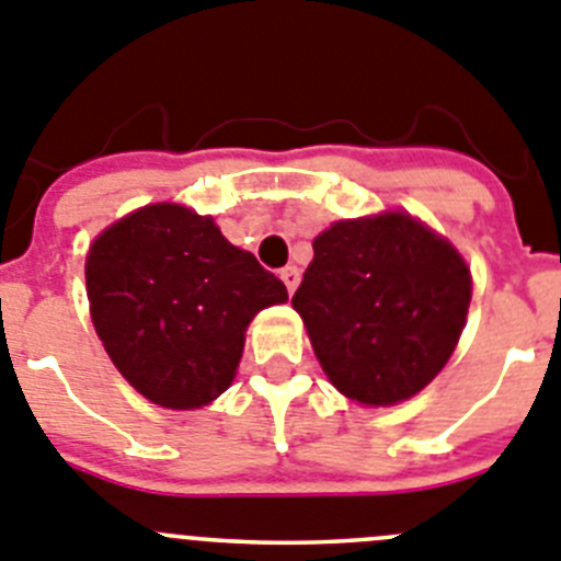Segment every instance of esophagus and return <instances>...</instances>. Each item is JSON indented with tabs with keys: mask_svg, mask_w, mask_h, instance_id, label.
Segmentation results:
<instances>
[{
	"mask_svg": "<svg viewBox=\"0 0 561 561\" xmlns=\"http://www.w3.org/2000/svg\"><path fill=\"white\" fill-rule=\"evenodd\" d=\"M279 276H282V282H285L287 293L296 290V285H299V268H296V265H285V268L279 271Z\"/></svg>",
	"mask_w": 561,
	"mask_h": 561,
	"instance_id": "34e87169",
	"label": "esophagus"
}]
</instances>
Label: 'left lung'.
<instances>
[{
  "label": "left lung",
  "instance_id": "left-lung-1",
  "mask_svg": "<svg viewBox=\"0 0 561 561\" xmlns=\"http://www.w3.org/2000/svg\"><path fill=\"white\" fill-rule=\"evenodd\" d=\"M312 251L293 307L332 386L363 405L422 391L463 330L472 282L461 254L400 211L341 220Z\"/></svg>",
  "mask_w": 561,
  "mask_h": 561
}]
</instances>
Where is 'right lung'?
I'll use <instances>...</instances> for the list:
<instances>
[{"mask_svg": "<svg viewBox=\"0 0 561 561\" xmlns=\"http://www.w3.org/2000/svg\"><path fill=\"white\" fill-rule=\"evenodd\" d=\"M85 290L119 375L175 411L224 393L251 318L287 299L254 254L175 204L145 206L105 229L85 256Z\"/></svg>", "mask_w": 561, "mask_h": 561, "instance_id": "right-lung-1", "label": "right lung"}]
</instances>
